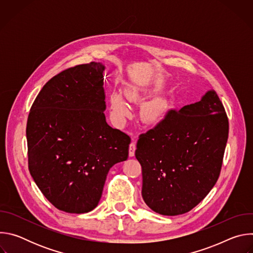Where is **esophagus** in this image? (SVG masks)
<instances>
[{"label":"esophagus","mask_w":253,"mask_h":253,"mask_svg":"<svg viewBox=\"0 0 253 253\" xmlns=\"http://www.w3.org/2000/svg\"><path fill=\"white\" fill-rule=\"evenodd\" d=\"M133 141H135V138H133ZM135 150H136V144H135V142H132L129 146V156L130 157H133L135 155Z\"/></svg>","instance_id":"1"}]
</instances>
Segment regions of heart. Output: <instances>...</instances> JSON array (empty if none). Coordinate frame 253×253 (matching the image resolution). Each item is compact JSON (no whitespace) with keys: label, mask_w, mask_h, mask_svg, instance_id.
Listing matches in <instances>:
<instances>
[{"label":"heart","mask_w":253,"mask_h":253,"mask_svg":"<svg viewBox=\"0 0 253 253\" xmlns=\"http://www.w3.org/2000/svg\"><path fill=\"white\" fill-rule=\"evenodd\" d=\"M129 98L132 100H137L138 96L135 93L130 92ZM110 106L112 117L119 124L124 123L125 120L131 115V108L121 93L113 92L111 94ZM165 112L166 110L164 104L154 103L146 108L145 111H144L143 117L149 124H157L162 121L165 116Z\"/></svg>","instance_id":"b5f03b06"}]
</instances>
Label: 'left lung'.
<instances>
[{
    "label": "left lung",
    "instance_id": "obj_1",
    "mask_svg": "<svg viewBox=\"0 0 253 253\" xmlns=\"http://www.w3.org/2000/svg\"><path fill=\"white\" fill-rule=\"evenodd\" d=\"M227 138L228 119L214 90L141 134L135 156L148 207L167 216L194 208L217 181Z\"/></svg>",
    "mask_w": 253,
    "mask_h": 253
}]
</instances>
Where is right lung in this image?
<instances>
[{"instance_id":"add662e5","label":"right lung","mask_w":253,"mask_h":253,"mask_svg":"<svg viewBox=\"0 0 253 253\" xmlns=\"http://www.w3.org/2000/svg\"><path fill=\"white\" fill-rule=\"evenodd\" d=\"M105 66L91 62L49 80L27 122L29 170L59 210L86 213L102 196L110 168L127 160L130 137L106 122Z\"/></svg>"}]
</instances>
